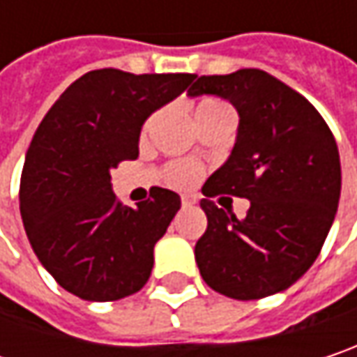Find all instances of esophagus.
<instances>
[{
  "label": "esophagus",
  "instance_id": "esophagus-1",
  "mask_svg": "<svg viewBox=\"0 0 357 357\" xmlns=\"http://www.w3.org/2000/svg\"><path fill=\"white\" fill-rule=\"evenodd\" d=\"M181 205H183V207H191V205H195V197H191V195H183V197H181Z\"/></svg>",
  "mask_w": 357,
  "mask_h": 357
}]
</instances>
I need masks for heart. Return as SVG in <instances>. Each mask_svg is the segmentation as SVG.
I'll use <instances>...</instances> for the list:
<instances>
[{"instance_id":"b5f03b06","label":"heart","mask_w":357,"mask_h":357,"mask_svg":"<svg viewBox=\"0 0 357 357\" xmlns=\"http://www.w3.org/2000/svg\"><path fill=\"white\" fill-rule=\"evenodd\" d=\"M223 112H231L223 101H217V99H203L197 103L195 107V119L197 123L209 119V117H215V115L223 114ZM160 117V114H154L144 126V136L152 130V126L156 123V119ZM201 178V168L192 162H172V165L166 168V181L172 185V187H178V189H187L192 187L197 181Z\"/></svg>"}]
</instances>
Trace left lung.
<instances>
[{
	"label": "left lung",
	"mask_w": 357,
	"mask_h": 357,
	"mask_svg": "<svg viewBox=\"0 0 357 357\" xmlns=\"http://www.w3.org/2000/svg\"><path fill=\"white\" fill-rule=\"evenodd\" d=\"M191 97L217 95L240 115L227 162L203 185L207 229L195 245L203 280L229 298L254 301L294 284L317 260L335 219L342 166L317 109L260 68L197 77ZM250 201L238 220L211 197Z\"/></svg>",
	"instance_id": "left-lung-1"
}]
</instances>
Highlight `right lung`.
<instances>
[{"label": "right lung", "mask_w": 357, "mask_h": 357, "mask_svg": "<svg viewBox=\"0 0 357 357\" xmlns=\"http://www.w3.org/2000/svg\"><path fill=\"white\" fill-rule=\"evenodd\" d=\"M195 75H132L117 68L77 79L44 115L20 181V213L40 264L83 301L138 293L154 245L181 209L154 187L138 209L112 191V168L138 158L144 121L191 85Z\"/></svg>", "instance_id": "add662e5"}]
</instances>
